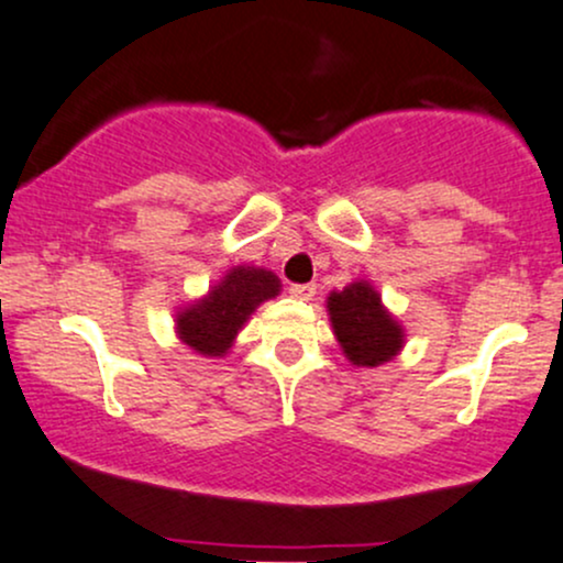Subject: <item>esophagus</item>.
I'll return each mask as SVG.
<instances>
[{
	"label": "esophagus",
	"instance_id": "esophagus-1",
	"mask_svg": "<svg viewBox=\"0 0 563 563\" xmlns=\"http://www.w3.org/2000/svg\"><path fill=\"white\" fill-rule=\"evenodd\" d=\"M289 295H292L295 300H313L316 284H292V287H289Z\"/></svg>",
	"mask_w": 563,
	"mask_h": 563
}]
</instances>
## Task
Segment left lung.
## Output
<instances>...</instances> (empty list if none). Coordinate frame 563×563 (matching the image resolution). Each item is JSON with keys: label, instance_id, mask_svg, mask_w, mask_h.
<instances>
[{"label": "left lung", "instance_id": "obj_1", "mask_svg": "<svg viewBox=\"0 0 563 563\" xmlns=\"http://www.w3.org/2000/svg\"><path fill=\"white\" fill-rule=\"evenodd\" d=\"M327 313L334 338L353 366L372 369L399 356L404 349V327L383 306L380 292L366 279H356L349 287L330 292Z\"/></svg>", "mask_w": 563, "mask_h": 563}]
</instances>
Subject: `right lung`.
Returning a JSON list of instances; mask_svg holds the SVG:
<instances>
[{
	"label": "right lung",
	"instance_id": "right-lung-1",
	"mask_svg": "<svg viewBox=\"0 0 563 563\" xmlns=\"http://www.w3.org/2000/svg\"><path fill=\"white\" fill-rule=\"evenodd\" d=\"M279 292L282 282L274 271L261 265H233L207 289V295L175 311V334L197 356L223 358L257 306Z\"/></svg>",
	"mask_w": 563,
	"mask_h": 563
}]
</instances>
